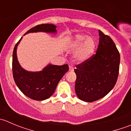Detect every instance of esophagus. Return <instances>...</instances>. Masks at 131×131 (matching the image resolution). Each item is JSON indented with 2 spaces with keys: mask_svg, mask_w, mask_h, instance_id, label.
Here are the masks:
<instances>
[{
  "mask_svg": "<svg viewBox=\"0 0 131 131\" xmlns=\"http://www.w3.org/2000/svg\"><path fill=\"white\" fill-rule=\"evenodd\" d=\"M74 70V68L73 66H69V71H70V72H73Z\"/></svg>",
  "mask_w": 131,
  "mask_h": 131,
  "instance_id": "obj_1",
  "label": "esophagus"
}]
</instances>
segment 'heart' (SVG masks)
Here are the masks:
<instances>
[{
    "instance_id": "heart-1",
    "label": "heart",
    "mask_w": 131,
    "mask_h": 131,
    "mask_svg": "<svg viewBox=\"0 0 131 131\" xmlns=\"http://www.w3.org/2000/svg\"><path fill=\"white\" fill-rule=\"evenodd\" d=\"M80 50L77 53V58L80 60H84L91 56L95 47L94 41L91 38L85 35H75L69 45L70 48L80 47Z\"/></svg>"
}]
</instances>
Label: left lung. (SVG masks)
Listing matches in <instances>:
<instances>
[{"mask_svg": "<svg viewBox=\"0 0 131 131\" xmlns=\"http://www.w3.org/2000/svg\"><path fill=\"white\" fill-rule=\"evenodd\" d=\"M96 54L74 70L75 90L80 100L93 102L105 96L114 88L119 72L120 53L113 40L99 30Z\"/></svg>", "mask_w": 131, "mask_h": 131, "instance_id": "left-lung-1", "label": "left lung"}]
</instances>
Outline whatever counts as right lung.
I'll use <instances>...</instances> for the list:
<instances>
[{"mask_svg":"<svg viewBox=\"0 0 131 131\" xmlns=\"http://www.w3.org/2000/svg\"><path fill=\"white\" fill-rule=\"evenodd\" d=\"M56 26L52 24L38 25L25 34L43 31L56 33ZM17 42L13 54V74L14 82L20 91L27 97L36 101L48 99L54 92L59 80L69 70L67 64L61 66L49 64L42 71L31 72L26 71L19 64L16 54Z\"/></svg>","mask_w":131,"mask_h":131,"instance_id":"1","label":"right lung"}]
</instances>
